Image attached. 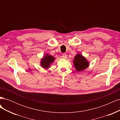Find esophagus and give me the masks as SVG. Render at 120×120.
<instances>
[{"label":"esophagus","instance_id":"1","mask_svg":"<svg viewBox=\"0 0 120 120\" xmlns=\"http://www.w3.org/2000/svg\"><path fill=\"white\" fill-rule=\"evenodd\" d=\"M67 54L66 53H63V57H64V58H66L67 57Z\"/></svg>","mask_w":120,"mask_h":120}]
</instances>
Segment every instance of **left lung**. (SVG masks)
Returning a JSON list of instances; mask_svg holds the SVG:
<instances>
[{"label": "left lung", "instance_id": "8db88e82", "mask_svg": "<svg viewBox=\"0 0 120 120\" xmlns=\"http://www.w3.org/2000/svg\"><path fill=\"white\" fill-rule=\"evenodd\" d=\"M74 64L78 71H81L88 67L89 63L81 54H77L74 57Z\"/></svg>", "mask_w": 120, "mask_h": 120}]
</instances>
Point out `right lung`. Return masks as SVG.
<instances>
[{
    "mask_svg": "<svg viewBox=\"0 0 120 120\" xmlns=\"http://www.w3.org/2000/svg\"><path fill=\"white\" fill-rule=\"evenodd\" d=\"M54 59H55V58L53 56L47 54H45V57L42 59L41 60V66L43 68L47 69L50 67V64L53 62Z\"/></svg>",
    "mask_w": 120,
    "mask_h": 120,
    "instance_id": "right-lung-1",
    "label": "right lung"
}]
</instances>
